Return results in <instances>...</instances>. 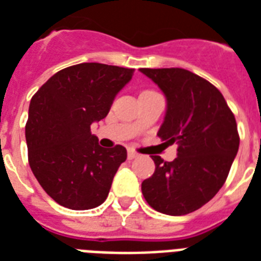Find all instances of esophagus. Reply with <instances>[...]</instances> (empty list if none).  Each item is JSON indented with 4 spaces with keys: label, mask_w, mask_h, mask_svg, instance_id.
<instances>
[{
    "label": "esophagus",
    "mask_w": 261,
    "mask_h": 261,
    "mask_svg": "<svg viewBox=\"0 0 261 261\" xmlns=\"http://www.w3.org/2000/svg\"><path fill=\"white\" fill-rule=\"evenodd\" d=\"M127 157H128V160H134L138 157V153H135L134 150H128L127 151Z\"/></svg>",
    "instance_id": "1"
}]
</instances>
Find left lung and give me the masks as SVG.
<instances>
[{
    "instance_id": "8db88e82",
    "label": "left lung",
    "mask_w": 261,
    "mask_h": 261,
    "mask_svg": "<svg viewBox=\"0 0 261 261\" xmlns=\"http://www.w3.org/2000/svg\"><path fill=\"white\" fill-rule=\"evenodd\" d=\"M139 71L167 98L157 135L178 145L172 163L151 155L155 171L142 181V194L159 213L190 214L214 198L229 174L240 145L234 115L213 84L186 69Z\"/></svg>"
}]
</instances>
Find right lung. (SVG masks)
Returning a JSON list of instances; mask_svg holds the SVG:
<instances>
[{"mask_svg":"<svg viewBox=\"0 0 261 261\" xmlns=\"http://www.w3.org/2000/svg\"><path fill=\"white\" fill-rule=\"evenodd\" d=\"M134 69L80 63L55 73L31 98L25 139L28 161L42 188L71 210H89L108 196L123 146L106 149L90 133L108 115Z\"/></svg>","mask_w":261,"mask_h":261,"instance_id":"obj_1","label":"right lung"}]
</instances>
